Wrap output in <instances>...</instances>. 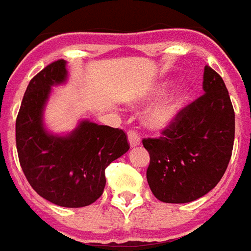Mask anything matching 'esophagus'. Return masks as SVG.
Masks as SVG:
<instances>
[{"label": "esophagus", "mask_w": 251, "mask_h": 251, "mask_svg": "<svg viewBox=\"0 0 251 251\" xmlns=\"http://www.w3.org/2000/svg\"><path fill=\"white\" fill-rule=\"evenodd\" d=\"M127 140H129V144H130L131 148L138 147L141 144V140H140V136L137 134V131L130 130L127 133Z\"/></svg>", "instance_id": "34e87169"}]
</instances>
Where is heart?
<instances>
[{
	"label": "heart",
	"mask_w": 251,
	"mask_h": 251,
	"mask_svg": "<svg viewBox=\"0 0 251 251\" xmlns=\"http://www.w3.org/2000/svg\"><path fill=\"white\" fill-rule=\"evenodd\" d=\"M169 80H163V82L154 84L152 88L148 90L147 95L144 97L145 100H153V99L159 98L157 102L148 109L147 114L144 117V122L149 129L153 130H163L167 129L177 120V117L181 113V110L184 109L187 100L191 95V90L185 84H179L171 88L168 93Z\"/></svg>",
	"instance_id": "heart-1"
}]
</instances>
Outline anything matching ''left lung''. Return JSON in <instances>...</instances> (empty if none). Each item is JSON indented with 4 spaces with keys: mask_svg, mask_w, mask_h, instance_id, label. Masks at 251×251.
Instances as JSON below:
<instances>
[{
    "mask_svg": "<svg viewBox=\"0 0 251 251\" xmlns=\"http://www.w3.org/2000/svg\"><path fill=\"white\" fill-rule=\"evenodd\" d=\"M203 91L163 137L142 140L151 156L148 184L164 203H189L208 194L231 158L235 114L223 79L208 66Z\"/></svg>",
    "mask_w": 251,
    "mask_h": 251,
    "instance_id": "obj_1",
    "label": "left lung"
}]
</instances>
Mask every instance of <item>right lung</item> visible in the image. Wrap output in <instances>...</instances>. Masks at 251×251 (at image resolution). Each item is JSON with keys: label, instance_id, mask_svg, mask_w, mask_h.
I'll return each mask as SVG.
<instances>
[{"label": "right lung", "instance_id": "1", "mask_svg": "<svg viewBox=\"0 0 251 251\" xmlns=\"http://www.w3.org/2000/svg\"><path fill=\"white\" fill-rule=\"evenodd\" d=\"M67 79V62L57 60L30 80L16 121V145L32 188L53 204L77 208L103 194L104 169L129 151V144L124 130L88 120L64 134L47 129L44 111L52 87Z\"/></svg>", "mask_w": 251, "mask_h": 251}]
</instances>
